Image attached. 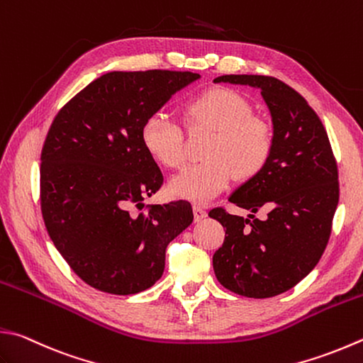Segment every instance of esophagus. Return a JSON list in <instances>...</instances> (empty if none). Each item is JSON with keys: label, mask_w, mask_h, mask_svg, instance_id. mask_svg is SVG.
Segmentation results:
<instances>
[{"label": "esophagus", "mask_w": 363, "mask_h": 363, "mask_svg": "<svg viewBox=\"0 0 363 363\" xmlns=\"http://www.w3.org/2000/svg\"><path fill=\"white\" fill-rule=\"evenodd\" d=\"M193 211H194V221L196 223H199V221L203 220V218H207V211H205V208L201 207V205L196 203L193 207Z\"/></svg>", "instance_id": "esophagus-1"}]
</instances>
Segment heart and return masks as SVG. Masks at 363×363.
<instances>
[{"label": "heart", "mask_w": 363, "mask_h": 363, "mask_svg": "<svg viewBox=\"0 0 363 363\" xmlns=\"http://www.w3.org/2000/svg\"><path fill=\"white\" fill-rule=\"evenodd\" d=\"M242 94L229 88L205 90L184 106L191 126L215 129L203 156L207 160L188 166L169 182L170 193L193 202H207L229 186L232 177L251 179L265 166L273 148L269 123L251 113ZM140 139L155 161L167 169L184 162L183 131L167 113L156 112L143 121Z\"/></svg>", "instance_id": "1"}]
</instances>
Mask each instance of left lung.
I'll return each instance as SVG.
<instances>
[{
	"label": "left lung",
	"instance_id": "1",
	"mask_svg": "<svg viewBox=\"0 0 363 363\" xmlns=\"http://www.w3.org/2000/svg\"><path fill=\"white\" fill-rule=\"evenodd\" d=\"M213 82L261 90L273 125L269 161L229 197L250 213L267 210L265 220L224 208L208 213L225 230L213 255L215 275L238 296L275 297L302 281L323 256L340 197L337 162L316 112L284 82L248 74Z\"/></svg>",
	"mask_w": 363,
	"mask_h": 363
}]
</instances>
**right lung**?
<instances>
[{"label":"right lung","mask_w":363,"mask_h":363,"mask_svg":"<svg viewBox=\"0 0 363 363\" xmlns=\"http://www.w3.org/2000/svg\"><path fill=\"white\" fill-rule=\"evenodd\" d=\"M196 72L112 71L55 117L40 155V208L55 248L91 288L131 296L162 277L166 248L193 223L186 201L135 213L162 184L142 125Z\"/></svg>","instance_id":"right-lung-1"}]
</instances>
